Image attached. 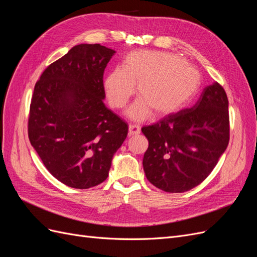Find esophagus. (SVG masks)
Instances as JSON below:
<instances>
[{
  "label": "esophagus",
  "instance_id": "1",
  "mask_svg": "<svg viewBox=\"0 0 257 257\" xmlns=\"http://www.w3.org/2000/svg\"><path fill=\"white\" fill-rule=\"evenodd\" d=\"M128 132L131 135H138L139 133H141V127H139L137 124H130Z\"/></svg>",
  "mask_w": 257,
  "mask_h": 257
}]
</instances>
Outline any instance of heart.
Listing matches in <instances>:
<instances>
[{"mask_svg": "<svg viewBox=\"0 0 257 257\" xmlns=\"http://www.w3.org/2000/svg\"><path fill=\"white\" fill-rule=\"evenodd\" d=\"M197 69L180 57L168 52L137 50L124 58L122 67H115L104 82L108 103L120 109L134 95L138 84L141 96L127 114L133 120L149 118L153 108L157 114L180 109L199 89Z\"/></svg>", "mask_w": 257, "mask_h": 257, "instance_id": "1", "label": "heart"}]
</instances>
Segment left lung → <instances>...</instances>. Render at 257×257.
Masks as SVG:
<instances>
[{
    "label": "left lung",
    "mask_w": 257,
    "mask_h": 257,
    "mask_svg": "<svg viewBox=\"0 0 257 257\" xmlns=\"http://www.w3.org/2000/svg\"><path fill=\"white\" fill-rule=\"evenodd\" d=\"M142 132L149 142L143 160L148 180L168 193L190 191L210 175L228 146L226 92L215 81L192 108L170 113Z\"/></svg>",
    "instance_id": "1"
}]
</instances>
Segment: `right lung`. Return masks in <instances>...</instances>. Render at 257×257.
Returning <instances> with one entry per match:
<instances>
[{"instance_id":"right-lung-1","label":"right lung","mask_w":257,"mask_h":257,"mask_svg":"<svg viewBox=\"0 0 257 257\" xmlns=\"http://www.w3.org/2000/svg\"><path fill=\"white\" fill-rule=\"evenodd\" d=\"M114 50L81 44L51 63L31 99L28 134L48 172L74 189L104 182L127 136V124L105 106L104 71Z\"/></svg>"}]
</instances>
